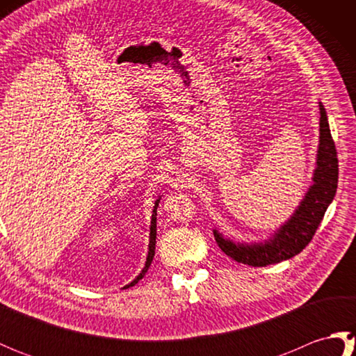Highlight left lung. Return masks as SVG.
<instances>
[{"instance_id": "left-lung-1", "label": "left lung", "mask_w": 356, "mask_h": 356, "mask_svg": "<svg viewBox=\"0 0 356 356\" xmlns=\"http://www.w3.org/2000/svg\"><path fill=\"white\" fill-rule=\"evenodd\" d=\"M320 107V140L316 149V162L312 174V184L307 188L293 214L260 241H234L214 229L218 248L238 263L248 266H268L300 254L312 240L321 223L324 213L332 203L338 185V157L332 139L327 113L324 105Z\"/></svg>"}]
</instances>
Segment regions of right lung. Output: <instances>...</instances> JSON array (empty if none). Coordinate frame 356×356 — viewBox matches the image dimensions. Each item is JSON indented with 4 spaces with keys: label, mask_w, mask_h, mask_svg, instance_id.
<instances>
[{
    "label": "right lung",
    "mask_w": 356,
    "mask_h": 356,
    "mask_svg": "<svg viewBox=\"0 0 356 356\" xmlns=\"http://www.w3.org/2000/svg\"><path fill=\"white\" fill-rule=\"evenodd\" d=\"M161 197L162 195H159L157 197V200L154 202V207H153V214H151V225H149V243H148V255H147V261H145V264H143V268H142V270H140V274L136 277L131 283H128V284H125L124 286V289H127V287H131V286H134L136 283H139L140 280L145 277V274H147V270H148V268H149V264H151V261H153V259H154V251H156V232H157V228H156V216H157V207H159V202H161Z\"/></svg>",
    "instance_id": "obj_1"
}]
</instances>
